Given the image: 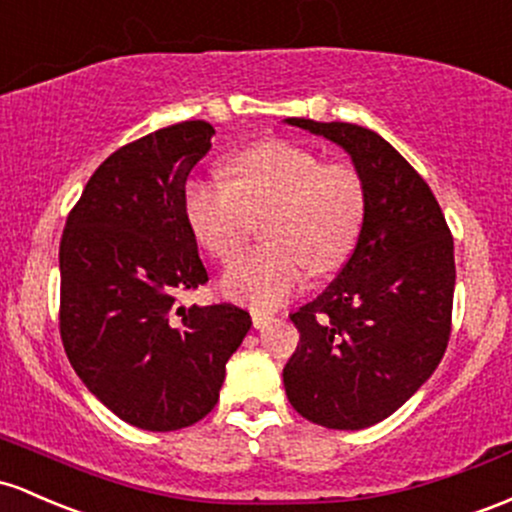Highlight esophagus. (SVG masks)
<instances>
[{
  "label": "esophagus",
  "instance_id": "obj_1",
  "mask_svg": "<svg viewBox=\"0 0 512 512\" xmlns=\"http://www.w3.org/2000/svg\"><path fill=\"white\" fill-rule=\"evenodd\" d=\"M250 316H252V325H255L257 330H260V328H267V325L272 323V320H274L272 313H265V311H252Z\"/></svg>",
  "mask_w": 512,
  "mask_h": 512
}]
</instances>
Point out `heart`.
Segmentation results:
<instances>
[{"mask_svg": "<svg viewBox=\"0 0 512 512\" xmlns=\"http://www.w3.org/2000/svg\"><path fill=\"white\" fill-rule=\"evenodd\" d=\"M226 184L192 179L184 216L201 247L233 262L245 250L252 221L269 245L223 274L228 299L257 308L279 306L313 274L340 269L355 252L367 192L347 162H323L313 150L269 138L238 150L223 165Z\"/></svg>", "mask_w": 512, "mask_h": 512, "instance_id": "obj_1", "label": "heart"}]
</instances>
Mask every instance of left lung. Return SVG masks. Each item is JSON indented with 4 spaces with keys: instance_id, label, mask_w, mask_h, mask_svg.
Here are the masks:
<instances>
[{
    "instance_id": "left-lung-1",
    "label": "left lung",
    "mask_w": 512,
    "mask_h": 512,
    "mask_svg": "<svg viewBox=\"0 0 512 512\" xmlns=\"http://www.w3.org/2000/svg\"><path fill=\"white\" fill-rule=\"evenodd\" d=\"M284 123L340 145L367 192L350 260L289 316L301 342L284 367V389L311 423L362 430L396 413L445 355L454 240L425 179L379 133L340 121Z\"/></svg>"
}]
</instances>
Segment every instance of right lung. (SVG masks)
Masks as SVG:
<instances>
[{
    "label": "right lung",
    "mask_w": 512,
    "mask_h": 512,
    "mask_svg": "<svg viewBox=\"0 0 512 512\" xmlns=\"http://www.w3.org/2000/svg\"><path fill=\"white\" fill-rule=\"evenodd\" d=\"M213 126L184 121L106 157L60 240V335L72 369L128 425L170 432L216 406L250 330L233 303L182 306L209 282L184 216L187 177Z\"/></svg>",
    "instance_id": "add662e5"
}]
</instances>
